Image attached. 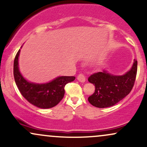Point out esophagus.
I'll use <instances>...</instances> for the list:
<instances>
[{"label":"esophagus","mask_w":147,"mask_h":147,"mask_svg":"<svg viewBox=\"0 0 147 147\" xmlns=\"http://www.w3.org/2000/svg\"><path fill=\"white\" fill-rule=\"evenodd\" d=\"M77 79H78L79 82H84L86 81V77H85V76H84V74L80 73V74H79L78 76H77Z\"/></svg>","instance_id":"obj_1"}]
</instances>
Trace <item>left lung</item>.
<instances>
[{
	"label": "left lung",
	"instance_id": "left-lung-1",
	"mask_svg": "<svg viewBox=\"0 0 147 147\" xmlns=\"http://www.w3.org/2000/svg\"><path fill=\"white\" fill-rule=\"evenodd\" d=\"M138 70V61L134 63L129 72L122 76L111 75L107 72L92 74L88 80L95 87V92L88 100L97 108L110 107L124 99L132 90Z\"/></svg>",
	"mask_w": 147,
	"mask_h": 147
}]
</instances>
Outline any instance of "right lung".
<instances>
[{"label": "right lung", "instance_id": "add662e5", "mask_svg": "<svg viewBox=\"0 0 147 147\" xmlns=\"http://www.w3.org/2000/svg\"><path fill=\"white\" fill-rule=\"evenodd\" d=\"M20 50L14 61V77L18 90L23 97L30 104L41 109H50L55 106L63 99L65 86L75 79L72 76L59 77L52 82L44 84L30 83L25 79L18 69Z\"/></svg>", "mask_w": 147, "mask_h": 147}]
</instances>
